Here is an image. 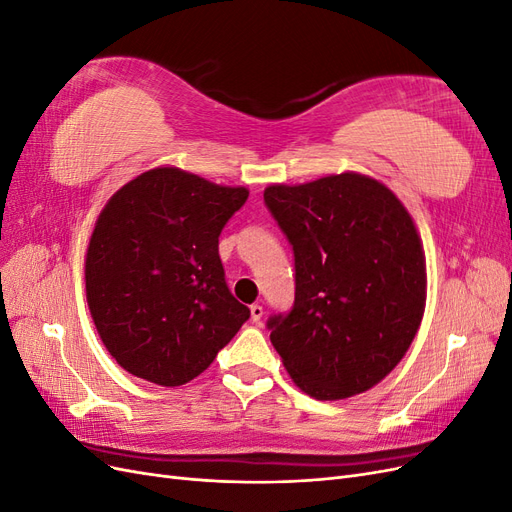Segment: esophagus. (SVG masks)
Listing matches in <instances>:
<instances>
[{"label":"esophagus","instance_id":"1","mask_svg":"<svg viewBox=\"0 0 512 512\" xmlns=\"http://www.w3.org/2000/svg\"><path fill=\"white\" fill-rule=\"evenodd\" d=\"M250 314H252V320L258 324L262 320V314H265V309H262V305L254 303V305H250Z\"/></svg>","mask_w":512,"mask_h":512}]
</instances>
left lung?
I'll list each match as a JSON object with an SVG mask.
<instances>
[{
  "mask_svg": "<svg viewBox=\"0 0 512 512\" xmlns=\"http://www.w3.org/2000/svg\"><path fill=\"white\" fill-rule=\"evenodd\" d=\"M265 203L294 250V305L271 344L292 382L322 401L369 391L404 359L427 301L423 241L374 177L273 183Z\"/></svg>",
  "mask_w": 512,
  "mask_h": 512,
  "instance_id": "8db88e82",
  "label": "left lung"
}]
</instances>
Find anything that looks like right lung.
<instances>
[{
	"mask_svg": "<svg viewBox=\"0 0 512 512\" xmlns=\"http://www.w3.org/2000/svg\"><path fill=\"white\" fill-rule=\"evenodd\" d=\"M247 196L241 185L158 166L108 198L85 256L87 305L102 344L132 376L190 382L250 318L218 252Z\"/></svg>",
	"mask_w": 512,
	"mask_h": 512,
	"instance_id": "right-lung-1",
	"label": "right lung"
}]
</instances>
